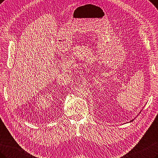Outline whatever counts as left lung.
<instances>
[{
  "instance_id": "8db88e82",
  "label": "left lung",
  "mask_w": 158,
  "mask_h": 158,
  "mask_svg": "<svg viewBox=\"0 0 158 158\" xmlns=\"http://www.w3.org/2000/svg\"><path fill=\"white\" fill-rule=\"evenodd\" d=\"M132 120H131V121H132Z\"/></svg>"
}]
</instances>
